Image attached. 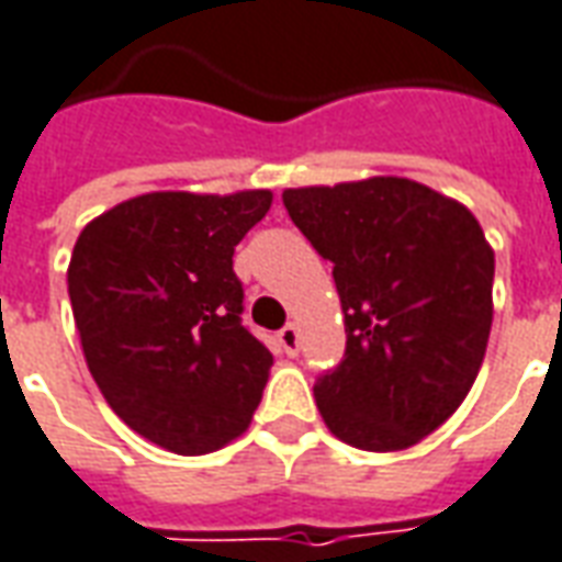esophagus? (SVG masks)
<instances>
[{"instance_id":"1","label":"esophagus","mask_w":562,"mask_h":562,"mask_svg":"<svg viewBox=\"0 0 562 562\" xmlns=\"http://www.w3.org/2000/svg\"><path fill=\"white\" fill-rule=\"evenodd\" d=\"M278 341H281V348H284V351H288L290 357H293V353L300 351V329H296V326H293V324L284 326V329L278 333Z\"/></svg>"}]
</instances>
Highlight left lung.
Here are the masks:
<instances>
[{
	"label": "left lung",
	"mask_w": 562,
	"mask_h": 562,
	"mask_svg": "<svg viewBox=\"0 0 562 562\" xmlns=\"http://www.w3.org/2000/svg\"><path fill=\"white\" fill-rule=\"evenodd\" d=\"M284 209L333 262L345 360L314 400L336 439L405 451L460 408L493 324V248L463 202L378 175L284 190Z\"/></svg>",
	"instance_id": "left-lung-1"
}]
</instances>
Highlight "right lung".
Wrapping results in <instances>:
<instances>
[{
    "mask_svg": "<svg viewBox=\"0 0 562 562\" xmlns=\"http://www.w3.org/2000/svg\"><path fill=\"white\" fill-rule=\"evenodd\" d=\"M272 190H160L83 226L69 300L87 369L123 424L181 457L248 429L272 353L241 326L233 254Z\"/></svg>",
    "mask_w": 562,
    "mask_h": 562,
    "instance_id": "right-lung-1",
    "label": "right lung"
}]
</instances>
